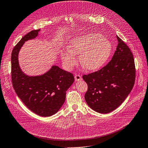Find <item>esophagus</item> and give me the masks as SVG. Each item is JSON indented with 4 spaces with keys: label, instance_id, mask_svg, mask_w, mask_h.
<instances>
[{
    "label": "esophagus",
    "instance_id": "1",
    "mask_svg": "<svg viewBox=\"0 0 148 148\" xmlns=\"http://www.w3.org/2000/svg\"><path fill=\"white\" fill-rule=\"evenodd\" d=\"M75 79L76 82H79L80 80H82V77L79 75H75Z\"/></svg>",
    "mask_w": 148,
    "mask_h": 148
}]
</instances>
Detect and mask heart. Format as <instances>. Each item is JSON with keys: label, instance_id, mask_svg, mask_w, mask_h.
<instances>
[{"label": "heart", "instance_id": "b5f03b06", "mask_svg": "<svg viewBox=\"0 0 148 148\" xmlns=\"http://www.w3.org/2000/svg\"><path fill=\"white\" fill-rule=\"evenodd\" d=\"M112 49L111 42L102 35L89 33L71 40L70 47L61 52V57L65 68L70 70L77 63V53H81L79 60L83 68L88 71H95L106 64Z\"/></svg>", "mask_w": 148, "mask_h": 148}]
</instances>
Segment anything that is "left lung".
Wrapping results in <instances>:
<instances>
[{"label": "left lung", "mask_w": 148, "mask_h": 148, "mask_svg": "<svg viewBox=\"0 0 148 148\" xmlns=\"http://www.w3.org/2000/svg\"><path fill=\"white\" fill-rule=\"evenodd\" d=\"M118 45L112 60L95 72L84 75L88 84L84 99L91 109L107 114L126 99L135 84V65L130 49L117 36Z\"/></svg>", "instance_id": "1"}]
</instances>
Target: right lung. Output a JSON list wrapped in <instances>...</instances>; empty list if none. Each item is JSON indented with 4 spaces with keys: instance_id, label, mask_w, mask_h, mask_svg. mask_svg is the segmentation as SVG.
Masks as SVG:
<instances>
[{
    "instance_id": "add662e5",
    "label": "right lung",
    "mask_w": 148,
    "mask_h": 148,
    "mask_svg": "<svg viewBox=\"0 0 148 148\" xmlns=\"http://www.w3.org/2000/svg\"><path fill=\"white\" fill-rule=\"evenodd\" d=\"M41 29L33 30L21 38L12 52V82L17 96L28 108L42 117L57 113L65 101L66 91L74 82L72 73L53 65L39 76L24 73L18 63V53L25 42L36 38Z\"/></svg>"
}]
</instances>
